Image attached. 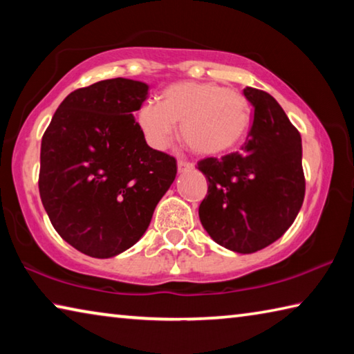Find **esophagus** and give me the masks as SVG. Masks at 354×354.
Listing matches in <instances>:
<instances>
[{"label": "esophagus", "instance_id": "1", "mask_svg": "<svg viewBox=\"0 0 354 354\" xmlns=\"http://www.w3.org/2000/svg\"><path fill=\"white\" fill-rule=\"evenodd\" d=\"M194 169V165L190 162H185V160H178V171L183 173V171H189Z\"/></svg>", "mask_w": 354, "mask_h": 354}]
</instances>
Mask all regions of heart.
Wrapping results in <instances>:
<instances>
[{"mask_svg":"<svg viewBox=\"0 0 354 354\" xmlns=\"http://www.w3.org/2000/svg\"><path fill=\"white\" fill-rule=\"evenodd\" d=\"M250 103L236 88L215 82L183 81L169 86L162 103L148 100L137 111L147 143L165 149L179 127L181 140L200 156H218L234 148L250 127Z\"/></svg>","mask_w":354,"mask_h":354,"instance_id":"obj_1","label":"heart"}]
</instances>
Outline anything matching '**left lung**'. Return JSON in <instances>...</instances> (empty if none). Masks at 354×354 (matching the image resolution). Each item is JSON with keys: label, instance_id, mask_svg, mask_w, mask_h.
Returning <instances> with one entry per match:
<instances>
[{"label": "left lung", "instance_id": "1", "mask_svg": "<svg viewBox=\"0 0 354 354\" xmlns=\"http://www.w3.org/2000/svg\"><path fill=\"white\" fill-rule=\"evenodd\" d=\"M253 124L241 151L206 158L207 195L198 214L207 234L236 253H254L289 230L304 200L301 136L272 95L247 87Z\"/></svg>", "mask_w": 354, "mask_h": 354}]
</instances>
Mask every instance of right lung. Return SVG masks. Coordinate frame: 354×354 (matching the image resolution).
Returning <instances> with one entry per match:
<instances>
[{
  "label": "right lung",
  "mask_w": 354,
  "mask_h": 354,
  "mask_svg": "<svg viewBox=\"0 0 354 354\" xmlns=\"http://www.w3.org/2000/svg\"><path fill=\"white\" fill-rule=\"evenodd\" d=\"M147 97V84L124 77L76 88L41 137V203L57 234L87 256L133 247L175 181L176 159L149 148L134 118Z\"/></svg>",
  "instance_id": "right-lung-1"
}]
</instances>
